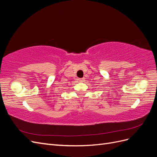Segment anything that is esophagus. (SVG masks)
<instances>
[{"instance_id": "esophagus-1", "label": "esophagus", "mask_w": 157, "mask_h": 157, "mask_svg": "<svg viewBox=\"0 0 157 157\" xmlns=\"http://www.w3.org/2000/svg\"><path fill=\"white\" fill-rule=\"evenodd\" d=\"M84 80H85V78H78V80H79V81H80V82H84Z\"/></svg>"}]
</instances>
